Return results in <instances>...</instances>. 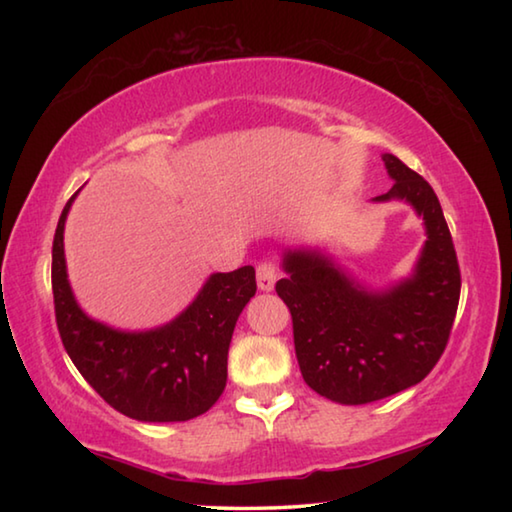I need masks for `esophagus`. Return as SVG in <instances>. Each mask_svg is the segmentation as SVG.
<instances>
[{
	"label": "esophagus",
	"mask_w": 512,
	"mask_h": 512,
	"mask_svg": "<svg viewBox=\"0 0 512 512\" xmlns=\"http://www.w3.org/2000/svg\"><path fill=\"white\" fill-rule=\"evenodd\" d=\"M277 280V266L273 262H262L257 266V284L262 291H271Z\"/></svg>",
	"instance_id": "obj_1"
}]
</instances>
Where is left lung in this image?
Wrapping results in <instances>:
<instances>
[{
  "mask_svg": "<svg viewBox=\"0 0 512 512\" xmlns=\"http://www.w3.org/2000/svg\"><path fill=\"white\" fill-rule=\"evenodd\" d=\"M395 183L375 201L411 203L424 219L415 273L386 293H368L318 253H287L275 284L291 311L293 345L307 386L341 404H368L411 388L447 348L461 298L452 235L443 207L420 173L386 153Z\"/></svg>",
  "mask_w": 512,
  "mask_h": 512,
  "instance_id": "8db88e82",
  "label": "left lung"
}]
</instances>
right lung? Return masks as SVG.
<instances>
[{"instance_id": "obj_1", "label": "right lung", "mask_w": 512, "mask_h": 512, "mask_svg": "<svg viewBox=\"0 0 512 512\" xmlns=\"http://www.w3.org/2000/svg\"><path fill=\"white\" fill-rule=\"evenodd\" d=\"M76 196V194H74ZM74 196L58 219L51 248V289L60 341L85 381L112 409L142 422H185L219 400L237 318L255 296V268L214 273L169 325L119 332L88 318L67 282L63 230Z\"/></svg>"}]
</instances>
